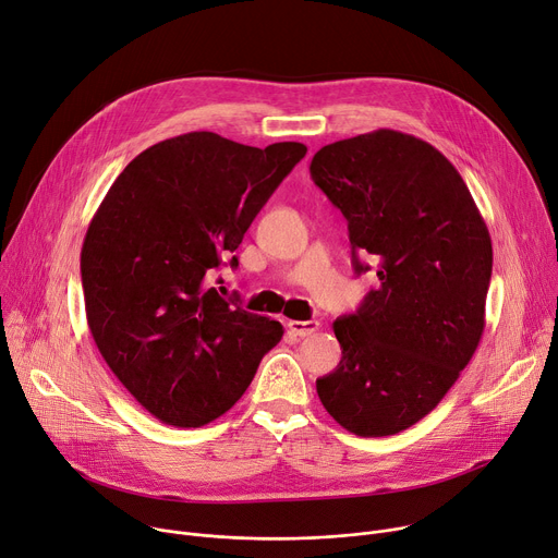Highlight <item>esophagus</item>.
Masks as SVG:
<instances>
[{
	"mask_svg": "<svg viewBox=\"0 0 558 558\" xmlns=\"http://www.w3.org/2000/svg\"><path fill=\"white\" fill-rule=\"evenodd\" d=\"M288 330L299 335V337H308L315 335L319 330V322L317 319H308V322H288Z\"/></svg>",
	"mask_w": 558,
	"mask_h": 558,
	"instance_id": "1",
	"label": "esophagus"
}]
</instances>
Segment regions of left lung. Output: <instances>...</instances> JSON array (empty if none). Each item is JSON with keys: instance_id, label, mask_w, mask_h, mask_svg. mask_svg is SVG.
I'll use <instances>...</instances> for the list:
<instances>
[{"instance_id": "8db88e82", "label": "left lung", "mask_w": 558, "mask_h": 558, "mask_svg": "<svg viewBox=\"0 0 558 558\" xmlns=\"http://www.w3.org/2000/svg\"><path fill=\"white\" fill-rule=\"evenodd\" d=\"M315 185L349 221L379 286L332 324L337 368L317 379L324 409L362 438L396 436L432 413L485 330L492 239L458 169L428 143L377 130L322 147Z\"/></svg>"}]
</instances>
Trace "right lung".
<instances>
[{"mask_svg": "<svg viewBox=\"0 0 558 558\" xmlns=\"http://www.w3.org/2000/svg\"><path fill=\"white\" fill-rule=\"evenodd\" d=\"M306 151L211 132L167 138L122 169L94 214L80 254L89 330L160 422L190 428L223 415L283 337L209 279Z\"/></svg>", "mask_w": 558, "mask_h": 558, "instance_id": "right-lung-1", "label": "right lung"}]
</instances>
